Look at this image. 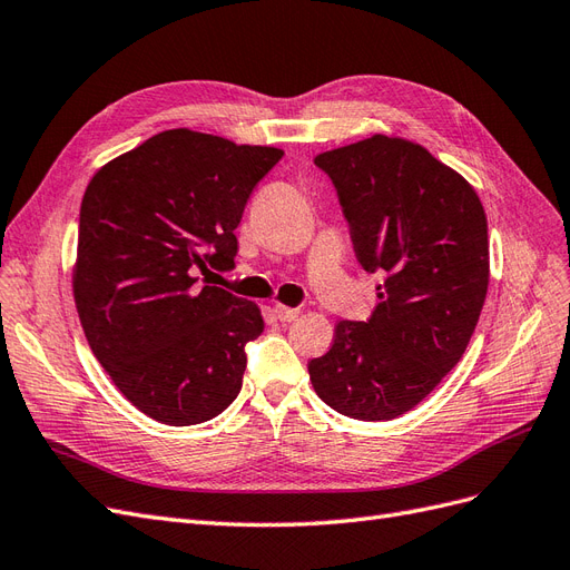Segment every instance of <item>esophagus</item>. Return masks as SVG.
Masks as SVG:
<instances>
[{
  "mask_svg": "<svg viewBox=\"0 0 570 570\" xmlns=\"http://www.w3.org/2000/svg\"><path fill=\"white\" fill-rule=\"evenodd\" d=\"M275 316H278V321H283V323H289V321H295L299 316V308L275 304Z\"/></svg>",
  "mask_w": 570,
  "mask_h": 570,
  "instance_id": "1",
  "label": "esophagus"
}]
</instances>
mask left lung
<instances>
[{
    "instance_id": "8db88e82",
    "label": "left lung",
    "mask_w": 570,
    "mask_h": 570,
    "mask_svg": "<svg viewBox=\"0 0 570 570\" xmlns=\"http://www.w3.org/2000/svg\"><path fill=\"white\" fill-rule=\"evenodd\" d=\"M333 180L358 264L383 273L368 321H340L308 361L342 416L390 421L463 356L490 283L488 218L475 189L421 145L373 135L314 159Z\"/></svg>"
}]
</instances>
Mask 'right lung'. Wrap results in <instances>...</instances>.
<instances>
[{
    "label": "right lung",
    "instance_id": "right-lung-1",
    "mask_svg": "<svg viewBox=\"0 0 570 570\" xmlns=\"http://www.w3.org/2000/svg\"><path fill=\"white\" fill-rule=\"evenodd\" d=\"M283 149L166 130L90 180L73 295L90 350L149 419L204 423L243 390L258 306L195 273L235 268V228Z\"/></svg>",
    "mask_w": 570,
    "mask_h": 570
}]
</instances>
